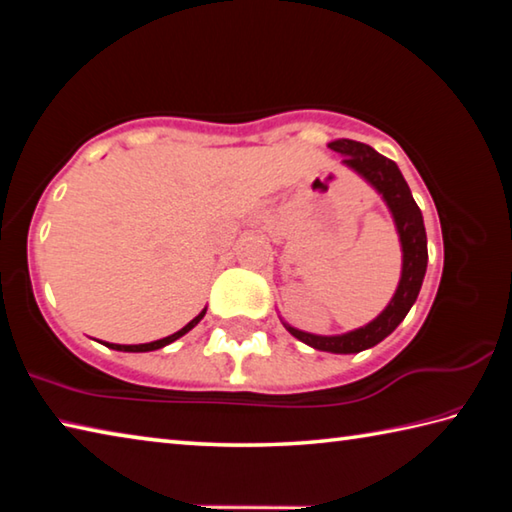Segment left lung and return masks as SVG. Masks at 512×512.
Here are the masks:
<instances>
[{"mask_svg": "<svg viewBox=\"0 0 512 512\" xmlns=\"http://www.w3.org/2000/svg\"><path fill=\"white\" fill-rule=\"evenodd\" d=\"M329 149L343 155V167L352 169L359 178L375 189L381 196V201L386 203L388 212L393 216L397 237H400L402 248V273L400 282L393 298L384 311L377 318H372L368 325L352 329L345 334H309L302 329L289 325L282 318V325L289 329L291 336H296L298 341L307 343L309 348L332 352V354H357L361 350H368L379 341H384L388 334L395 332V327L402 323L413 307V302L418 300V293L422 287L424 273H427V232H424V221L418 203L413 201V194L402 171L397 169L393 160L384 158L377 153L372 146L354 142V140H334L327 144Z\"/></svg>", "mask_w": 512, "mask_h": 512, "instance_id": "8db88e82", "label": "left lung"}]
</instances>
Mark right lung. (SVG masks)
<instances>
[{
    "label": "right lung",
    "instance_id": "obj_1",
    "mask_svg": "<svg viewBox=\"0 0 512 512\" xmlns=\"http://www.w3.org/2000/svg\"><path fill=\"white\" fill-rule=\"evenodd\" d=\"M205 311H207V307L201 311V314H198L196 318H192L189 320V323L183 327V329H178L176 334H171V336H164V339H160V341H151V343H140V345H119V343H106L110 350H119V352H151V350H160V348H164V345H169V343H173V341H178L180 336H185L189 329H194L198 323H201V318L205 316Z\"/></svg>",
    "mask_w": 512,
    "mask_h": 512
}]
</instances>
